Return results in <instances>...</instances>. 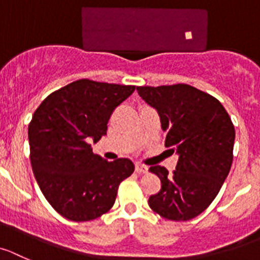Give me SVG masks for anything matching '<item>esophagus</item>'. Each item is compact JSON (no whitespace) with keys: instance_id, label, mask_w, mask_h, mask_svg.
<instances>
[{"instance_id":"1","label":"esophagus","mask_w":260,"mask_h":260,"mask_svg":"<svg viewBox=\"0 0 260 260\" xmlns=\"http://www.w3.org/2000/svg\"><path fill=\"white\" fill-rule=\"evenodd\" d=\"M147 167L146 166H144V164H136V172H137V173H146L147 172Z\"/></svg>"}]
</instances>
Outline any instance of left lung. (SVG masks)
Here are the masks:
<instances>
[{
	"label": "left lung",
	"instance_id": "1",
	"mask_svg": "<svg viewBox=\"0 0 260 260\" xmlns=\"http://www.w3.org/2000/svg\"><path fill=\"white\" fill-rule=\"evenodd\" d=\"M160 116L166 147L178 155L176 171L150 167L161 188L149 205L169 220H190L209 207L234 159L235 127L222 104L188 84L137 87Z\"/></svg>",
	"mask_w": 260,
	"mask_h": 260
}]
</instances>
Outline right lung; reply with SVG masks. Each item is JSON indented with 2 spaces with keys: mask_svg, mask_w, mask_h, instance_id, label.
Here are the masks:
<instances>
[{
  "mask_svg": "<svg viewBox=\"0 0 260 260\" xmlns=\"http://www.w3.org/2000/svg\"><path fill=\"white\" fill-rule=\"evenodd\" d=\"M135 86L79 79L48 94L28 127L30 164L41 191L60 215L96 219L111 209L120 182L135 171L129 159L106 161L92 152L114 109Z\"/></svg>",
  "mask_w": 260,
  "mask_h": 260,
  "instance_id": "1",
  "label": "right lung"
}]
</instances>
